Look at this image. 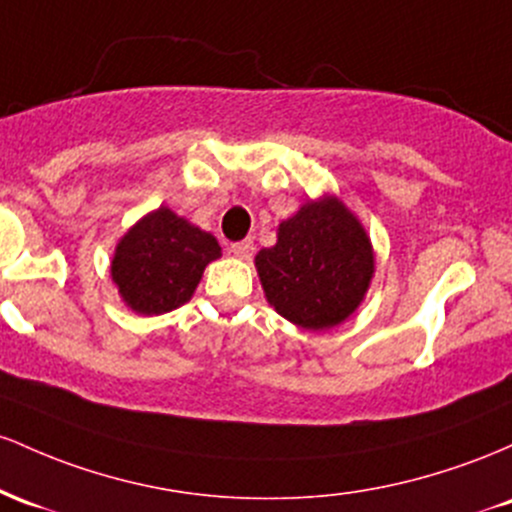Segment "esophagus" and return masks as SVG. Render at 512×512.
Returning <instances> with one entry per match:
<instances>
[{
  "label": "esophagus",
  "instance_id": "obj_1",
  "mask_svg": "<svg viewBox=\"0 0 512 512\" xmlns=\"http://www.w3.org/2000/svg\"><path fill=\"white\" fill-rule=\"evenodd\" d=\"M229 251H232V254L237 256V258H244V261H246V258L254 256V241H251V239L234 241V244L229 246Z\"/></svg>",
  "mask_w": 512,
  "mask_h": 512
}]
</instances>
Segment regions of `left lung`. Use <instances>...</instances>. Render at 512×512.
Returning a JSON list of instances; mask_svg holds the SVG:
<instances>
[{"label": "left lung", "instance_id": "left-lung-1", "mask_svg": "<svg viewBox=\"0 0 512 512\" xmlns=\"http://www.w3.org/2000/svg\"><path fill=\"white\" fill-rule=\"evenodd\" d=\"M256 271L280 317L324 331L346 321L363 302L375 256L358 217L338 198L324 195L280 222L275 246L256 254Z\"/></svg>", "mask_w": 512, "mask_h": 512}]
</instances>
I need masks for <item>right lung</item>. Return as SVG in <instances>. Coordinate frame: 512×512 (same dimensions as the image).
Masks as SVG:
<instances>
[{"label": "right lung", "mask_w": 512, "mask_h": 512, "mask_svg": "<svg viewBox=\"0 0 512 512\" xmlns=\"http://www.w3.org/2000/svg\"><path fill=\"white\" fill-rule=\"evenodd\" d=\"M220 254L212 234L162 205L118 241L111 275L132 312L152 317L191 300L205 266Z\"/></svg>", "instance_id": "obj_1"}]
</instances>
